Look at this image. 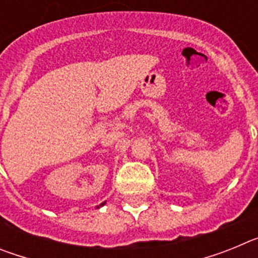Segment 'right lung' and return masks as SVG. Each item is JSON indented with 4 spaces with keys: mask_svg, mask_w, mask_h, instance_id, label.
Wrapping results in <instances>:
<instances>
[{
    "mask_svg": "<svg viewBox=\"0 0 258 258\" xmlns=\"http://www.w3.org/2000/svg\"><path fill=\"white\" fill-rule=\"evenodd\" d=\"M104 203H106V202H104ZM104 203H102V204H101V206H99V207H102V206H104ZM99 207H98V208H99Z\"/></svg>",
    "mask_w": 258,
    "mask_h": 258,
    "instance_id": "obj_1",
    "label": "right lung"
}]
</instances>
